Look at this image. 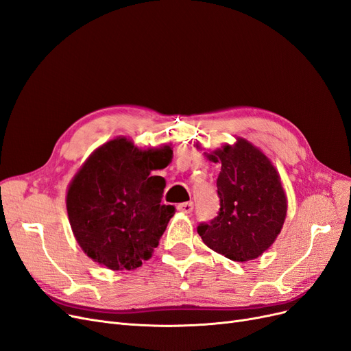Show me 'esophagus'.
I'll return each instance as SVG.
<instances>
[{
  "label": "esophagus",
  "instance_id": "1",
  "mask_svg": "<svg viewBox=\"0 0 351 351\" xmlns=\"http://www.w3.org/2000/svg\"><path fill=\"white\" fill-rule=\"evenodd\" d=\"M178 210L180 213H185V214H191L193 211V204L192 202H184V204H179L178 205Z\"/></svg>",
  "mask_w": 351,
  "mask_h": 351
}]
</instances>
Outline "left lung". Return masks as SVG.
I'll list each match as a JSON object with an SVG mask.
<instances>
[{"label":"left lung","mask_w":351,"mask_h":351,"mask_svg":"<svg viewBox=\"0 0 351 351\" xmlns=\"http://www.w3.org/2000/svg\"><path fill=\"white\" fill-rule=\"evenodd\" d=\"M210 158L221 162L217 179L219 211L211 221L199 223L198 234L230 261H253L274 244L287 217L280 178L266 156L244 138Z\"/></svg>","instance_id":"obj_1"}]
</instances>
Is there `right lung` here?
<instances>
[{
    "instance_id": "right-lung-1",
    "label": "right lung",
    "mask_w": 351,
    "mask_h": 351,
    "mask_svg": "<svg viewBox=\"0 0 351 351\" xmlns=\"http://www.w3.org/2000/svg\"><path fill=\"white\" fill-rule=\"evenodd\" d=\"M172 149L138 150L125 137L98 147L69 185L66 208L76 241L93 261L112 270L147 261L175 214L163 205L166 180L152 176L169 165Z\"/></svg>"
}]
</instances>
